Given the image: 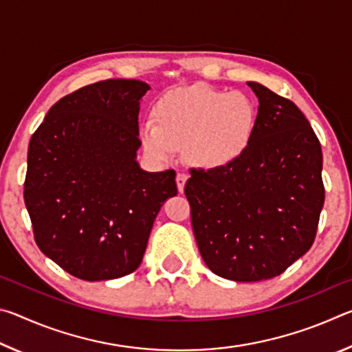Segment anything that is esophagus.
<instances>
[{"instance_id":"esophagus-1","label":"esophagus","mask_w":352,"mask_h":352,"mask_svg":"<svg viewBox=\"0 0 352 352\" xmlns=\"http://www.w3.org/2000/svg\"><path fill=\"white\" fill-rule=\"evenodd\" d=\"M186 180H188V174H186V172H178L177 177H175L178 192H183V190H184V184H186Z\"/></svg>"}]
</instances>
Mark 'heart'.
I'll use <instances>...</instances> for the list:
<instances>
[{
	"label": "heart",
	"mask_w": 352,
	"mask_h": 352,
	"mask_svg": "<svg viewBox=\"0 0 352 352\" xmlns=\"http://www.w3.org/2000/svg\"><path fill=\"white\" fill-rule=\"evenodd\" d=\"M153 116L157 124H142L140 133L153 160L169 162L184 147L192 164L220 169L245 153L258 110L247 94L200 83L163 94L153 105Z\"/></svg>",
	"instance_id": "b5f03b06"
}]
</instances>
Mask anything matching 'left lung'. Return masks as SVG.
Returning a JSON list of instances; mask_svg holds the SVG:
<instances>
[{
    "label": "left lung",
    "instance_id": "8db88e82",
    "mask_svg": "<svg viewBox=\"0 0 352 352\" xmlns=\"http://www.w3.org/2000/svg\"><path fill=\"white\" fill-rule=\"evenodd\" d=\"M259 100L245 153L220 169H190L184 194L201 258L239 283L270 279L309 252L324 186L320 141L302 111L248 82Z\"/></svg>",
    "mask_w": 352,
    "mask_h": 352
}]
</instances>
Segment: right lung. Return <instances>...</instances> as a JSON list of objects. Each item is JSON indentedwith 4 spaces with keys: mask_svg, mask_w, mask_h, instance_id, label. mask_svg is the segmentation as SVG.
I'll list each match as a JSON object with an SVG mask.
<instances>
[{
    "mask_svg": "<svg viewBox=\"0 0 352 352\" xmlns=\"http://www.w3.org/2000/svg\"><path fill=\"white\" fill-rule=\"evenodd\" d=\"M146 82L109 79L51 107L28 148L25 204L41 253L85 281L138 269L175 170L144 172L140 100Z\"/></svg>",
    "mask_w": 352,
    "mask_h": 352,
    "instance_id": "add662e5",
    "label": "right lung"
}]
</instances>
